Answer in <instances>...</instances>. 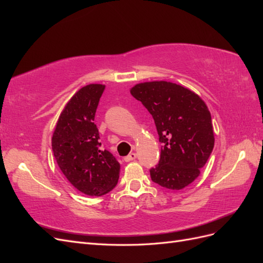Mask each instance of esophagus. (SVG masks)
<instances>
[{"instance_id": "1", "label": "esophagus", "mask_w": 263, "mask_h": 263, "mask_svg": "<svg viewBox=\"0 0 263 263\" xmlns=\"http://www.w3.org/2000/svg\"><path fill=\"white\" fill-rule=\"evenodd\" d=\"M137 158V155L135 154V153H130L128 156L127 157H125V161L126 162H129V161H133V160H135V159Z\"/></svg>"}]
</instances>
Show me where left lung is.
Instances as JSON below:
<instances>
[{
    "label": "left lung",
    "mask_w": 263,
    "mask_h": 263,
    "mask_svg": "<svg viewBox=\"0 0 263 263\" xmlns=\"http://www.w3.org/2000/svg\"><path fill=\"white\" fill-rule=\"evenodd\" d=\"M130 94L153 115L162 142L160 160L150 169L151 180L170 190L187 186L200 176L214 148L208 105L187 87L168 81L137 83Z\"/></svg>",
    "instance_id": "1"
}]
</instances>
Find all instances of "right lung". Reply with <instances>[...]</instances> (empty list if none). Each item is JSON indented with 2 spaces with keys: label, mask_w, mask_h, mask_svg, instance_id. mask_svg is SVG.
I'll return each mask as SVG.
<instances>
[{
  "label": "right lung",
  "mask_w": 263,
  "mask_h": 263,
  "mask_svg": "<svg viewBox=\"0 0 263 263\" xmlns=\"http://www.w3.org/2000/svg\"><path fill=\"white\" fill-rule=\"evenodd\" d=\"M105 90L104 84H87L74 93L55 124L51 147L63 176L78 191L101 196L112 191L119 178L121 164L99 142L95 112Z\"/></svg>",
  "instance_id": "1"
}]
</instances>
